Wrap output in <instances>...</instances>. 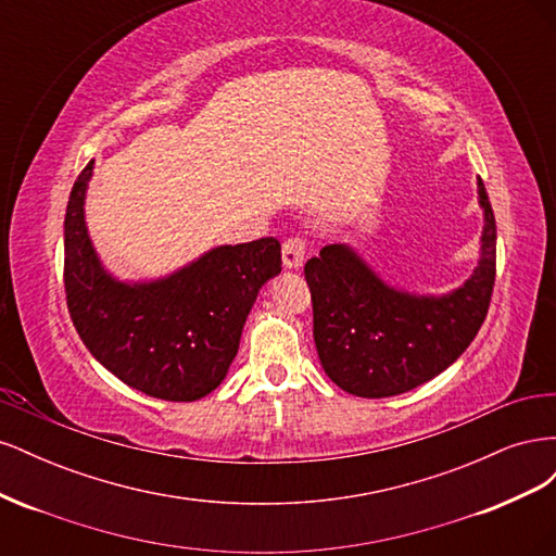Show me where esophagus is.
I'll return each mask as SVG.
<instances>
[{"instance_id":"esophagus-1","label":"esophagus","mask_w":556,"mask_h":556,"mask_svg":"<svg viewBox=\"0 0 556 556\" xmlns=\"http://www.w3.org/2000/svg\"><path fill=\"white\" fill-rule=\"evenodd\" d=\"M304 255H306V241L299 237H290L285 239L282 243V264L288 268H299L301 264H304Z\"/></svg>"}]
</instances>
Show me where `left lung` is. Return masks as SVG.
Returning <instances> with one entry per match:
<instances>
[{
	"label": "left lung",
	"instance_id": "8db88e82",
	"mask_svg": "<svg viewBox=\"0 0 556 556\" xmlns=\"http://www.w3.org/2000/svg\"><path fill=\"white\" fill-rule=\"evenodd\" d=\"M484 208L482 257L464 288L447 296L396 292L345 245H325L304 274L313 301V339L325 374L348 394L396 396L457 359L482 327L496 278V220Z\"/></svg>",
	"mask_w": 556,
	"mask_h": 556
}]
</instances>
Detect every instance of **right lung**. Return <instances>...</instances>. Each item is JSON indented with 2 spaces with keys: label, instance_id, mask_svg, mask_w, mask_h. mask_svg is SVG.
I'll list each match as a JSON object with an SVG mask.
<instances>
[{
  "label": "right lung",
  "instance_id": "right-lung-1",
  "mask_svg": "<svg viewBox=\"0 0 556 556\" xmlns=\"http://www.w3.org/2000/svg\"><path fill=\"white\" fill-rule=\"evenodd\" d=\"M92 162L74 182L64 215V292L80 341L104 368L148 396L197 401L237 357L245 317L262 285L280 274L274 237L223 245L178 274L127 285L99 264L83 201Z\"/></svg>",
  "mask_w": 556,
  "mask_h": 556
}]
</instances>
